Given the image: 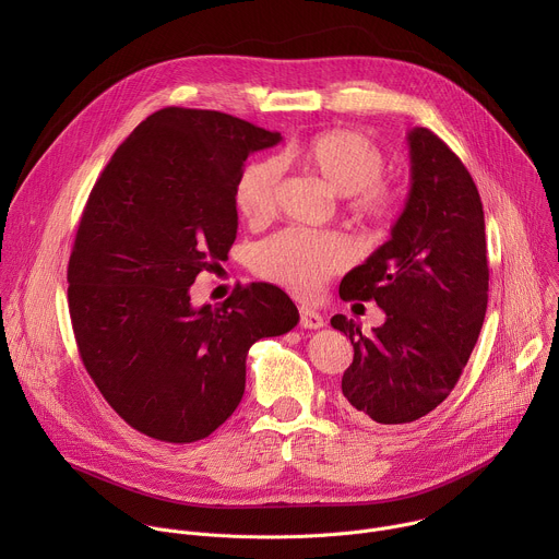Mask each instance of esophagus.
<instances>
[{"mask_svg": "<svg viewBox=\"0 0 559 559\" xmlns=\"http://www.w3.org/2000/svg\"><path fill=\"white\" fill-rule=\"evenodd\" d=\"M323 325H325V321H323L321 313H318L311 307H300V328L318 330V328H323Z\"/></svg>", "mask_w": 559, "mask_h": 559, "instance_id": "obj_1", "label": "esophagus"}]
</instances>
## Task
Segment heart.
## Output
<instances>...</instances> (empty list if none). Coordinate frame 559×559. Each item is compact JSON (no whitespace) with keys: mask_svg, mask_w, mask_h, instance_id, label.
<instances>
[{"mask_svg":"<svg viewBox=\"0 0 559 559\" xmlns=\"http://www.w3.org/2000/svg\"><path fill=\"white\" fill-rule=\"evenodd\" d=\"M296 166L345 199V207L360 218H382L393 194L382 183L384 154L356 130H325L300 145L285 147L276 158L250 164L236 181L234 203L250 225L267 223L278 207L283 168ZM349 250L336 234L285 229L267 238L254 252V272L298 296H311L345 267Z\"/></svg>","mask_w":559,"mask_h":559,"instance_id":"1","label":"heart"}]
</instances>
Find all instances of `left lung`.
Masks as SVG:
<instances>
[{"instance_id":"left-lung-1","label":"left lung","mask_w":559,"mask_h":559,"mask_svg":"<svg viewBox=\"0 0 559 559\" xmlns=\"http://www.w3.org/2000/svg\"><path fill=\"white\" fill-rule=\"evenodd\" d=\"M412 190L391 238L341 283L343 300H376L373 336L336 313L354 360L343 373L347 407L380 425H405L451 393L480 336L489 302L485 212L457 154L414 128Z\"/></svg>"}]
</instances>
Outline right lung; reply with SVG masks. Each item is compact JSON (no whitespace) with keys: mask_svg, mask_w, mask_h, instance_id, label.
<instances>
[{"mask_svg":"<svg viewBox=\"0 0 559 559\" xmlns=\"http://www.w3.org/2000/svg\"><path fill=\"white\" fill-rule=\"evenodd\" d=\"M278 132L197 108L150 115L99 175L68 263L79 356L108 405L164 442L207 438L238 407L250 347L298 309L276 285H236L194 307L190 285L236 238V181Z\"/></svg>","mask_w":559,"mask_h":559,"instance_id":"obj_1","label":"right lung"}]
</instances>
